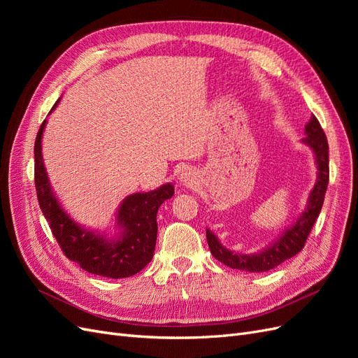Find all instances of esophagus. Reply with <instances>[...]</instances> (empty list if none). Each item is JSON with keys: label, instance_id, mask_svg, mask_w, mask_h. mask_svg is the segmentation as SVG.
Wrapping results in <instances>:
<instances>
[{"label": "esophagus", "instance_id": "obj_1", "mask_svg": "<svg viewBox=\"0 0 358 358\" xmlns=\"http://www.w3.org/2000/svg\"><path fill=\"white\" fill-rule=\"evenodd\" d=\"M179 182L182 183V185H185V187H192V185H196L197 183V176H196V173H194L192 170H189V169H187V170H182L180 171V175H179Z\"/></svg>", "mask_w": 358, "mask_h": 358}]
</instances>
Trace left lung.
I'll return each instance as SVG.
<instances>
[{
    "mask_svg": "<svg viewBox=\"0 0 358 358\" xmlns=\"http://www.w3.org/2000/svg\"><path fill=\"white\" fill-rule=\"evenodd\" d=\"M306 137L301 138V143L312 149L317 164V180L310 189L306 201V208L303 210L296 222H292L288 229L280 234L273 243L267 245L259 252L241 254L227 249L218 237L209 229H206V237L212 255L231 268L245 270V272H267V270L284 263L285 259L299 254L308 236L315 224L321 212L324 196H326L329 185V143L322 128L315 116H310L309 122L305 125Z\"/></svg>",
    "mask_w": 358,
    "mask_h": 358,
    "instance_id": "1",
    "label": "left lung"
}]
</instances>
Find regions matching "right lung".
<instances>
[{"label":"right lung","instance_id":"add662e5","mask_svg":"<svg viewBox=\"0 0 358 358\" xmlns=\"http://www.w3.org/2000/svg\"><path fill=\"white\" fill-rule=\"evenodd\" d=\"M59 100L49 115L57 109ZM46 122L45 119L34 145L36 189L40 209L49 221L62 252L92 275L119 279L138 273L154 257L158 231L157 212L162 203L173 197L175 187L164 183L157 189L127 196L116 210L113 234L86 229L62 208L50 185L41 154Z\"/></svg>","mask_w":358,"mask_h":358}]
</instances>
